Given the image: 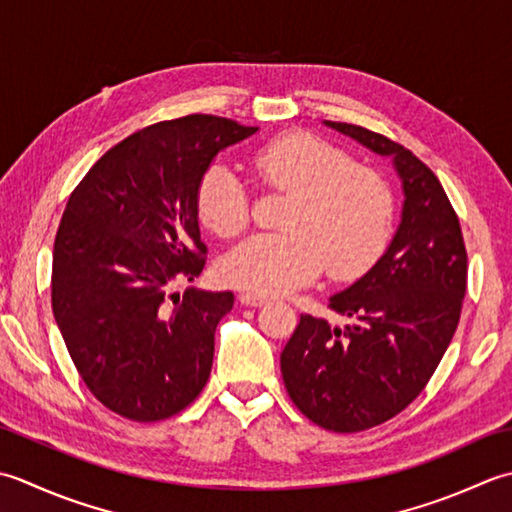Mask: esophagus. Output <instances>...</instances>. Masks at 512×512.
Here are the masks:
<instances>
[{
    "mask_svg": "<svg viewBox=\"0 0 512 512\" xmlns=\"http://www.w3.org/2000/svg\"><path fill=\"white\" fill-rule=\"evenodd\" d=\"M238 300H241V305H247V307H263L267 298L265 296H256V294H249V291H243L241 296H238Z\"/></svg>",
    "mask_w": 512,
    "mask_h": 512,
    "instance_id": "obj_1",
    "label": "esophagus"
}]
</instances>
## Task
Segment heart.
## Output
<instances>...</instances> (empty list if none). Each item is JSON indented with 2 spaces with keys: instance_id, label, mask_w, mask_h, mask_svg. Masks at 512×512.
Segmentation results:
<instances>
[{
  "instance_id": "obj_1",
  "label": "heart",
  "mask_w": 512,
  "mask_h": 512,
  "mask_svg": "<svg viewBox=\"0 0 512 512\" xmlns=\"http://www.w3.org/2000/svg\"><path fill=\"white\" fill-rule=\"evenodd\" d=\"M263 183L294 194L283 234H258L221 263L227 285L276 296L314 280L356 278L382 254L391 232L393 198L378 172L351 165L336 145L311 134H287L254 156ZM198 216L216 236L232 238L249 223L243 181L218 163L198 185Z\"/></svg>"
}]
</instances>
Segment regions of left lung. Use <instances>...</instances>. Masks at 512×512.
Returning <instances> with one entry per match:
<instances>
[{"mask_svg":"<svg viewBox=\"0 0 512 512\" xmlns=\"http://www.w3.org/2000/svg\"><path fill=\"white\" fill-rule=\"evenodd\" d=\"M325 125L391 159L404 194L387 252L329 298L351 325L305 314L280 353L298 409L322 429L356 433L404 411L431 380L460 322L466 247L442 183L411 150L360 125Z\"/></svg>","mask_w":512,"mask_h":512,"instance_id":"8db88e82","label":"left lung"}]
</instances>
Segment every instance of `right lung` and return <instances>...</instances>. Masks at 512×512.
<instances>
[{"label": "right lung", "mask_w": 512, "mask_h": 512, "mask_svg": "<svg viewBox=\"0 0 512 512\" xmlns=\"http://www.w3.org/2000/svg\"><path fill=\"white\" fill-rule=\"evenodd\" d=\"M258 128L190 114L114 145L70 194L52 252V314L92 395L128 420L192 404L212 371L232 291L170 294L205 267L198 185Z\"/></svg>", "instance_id": "right-lung-1"}]
</instances>
